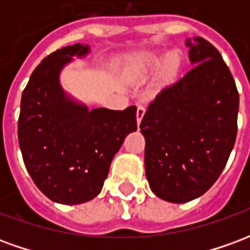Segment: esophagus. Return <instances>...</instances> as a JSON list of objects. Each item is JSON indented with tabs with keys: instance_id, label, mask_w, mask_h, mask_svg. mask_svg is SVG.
<instances>
[{
	"instance_id": "esophagus-1",
	"label": "esophagus",
	"mask_w": 250,
	"mask_h": 250,
	"mask_svg": "<svg viewBox=\"0 0 250 250\" xmlns=\"http://www.w3.org/2000/svg\"><path fill=\"white\" fill-rule=\"evenodd\" d=\"M146 112V108L143 107V105H138V109H136V122H138V125L141 123L142 118H143V115Z\"/></svg>"
}]
</instances>
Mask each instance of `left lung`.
<instances>
[{
    "mask_svg": "<svg viewBox=\"0 0 250 250\" xmlns=\"http://www.w3.org/2000/svg\"><path fill=\"white\" fill-rule=\"evenodd\" d=\"M186 45L194 66L158 93L139 125L150 188L174 204L198 198L218 179L236 142L240 103L220 52L202 37Z\"/></svg>",
    "mask_w": 250,
    "mask_h": 250,
    "instance_id": "1",
    "label": "left lung"
}]
</instances>
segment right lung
I'll return each mask as SVG.
<instances>
[{
    "label": "right lung",
    "instance_id": "add662e5",
    "mask_svg": "<svg viewBox=\"0 0 250 250\" xmlns=\"http://www.w3.org/2000/svg\"><path fill=\"white\" fill-rule=\"evenodd\" d=\"M89 46H65L36 66L21 98L19 143L25 167L42 193L57 204L88 202L102 191L125 136L136 131V107L88 109L69 98L59 76L72 56Z\"/></svg>",
    "mask_w": 250,
    "mask_h": 250
}]
</instances>
